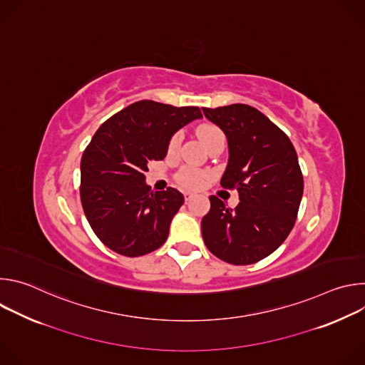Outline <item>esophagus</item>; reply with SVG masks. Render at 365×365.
<instances>
[{"mask_svg": "<svg viewBox=\"0 0 365 365\" xmlns=\"http://www.w3.org/2000/svg\"><path fill=\"white\" fill-rule=\"evenodd\" d=\"M183 195H185V199H186V200H190V199L193 197V193H192V192H185Z\"/></svg>", "mask_w": 365, "mask_h": 365, "instance_id": "1", "label": "esophagus"}]
</instances>
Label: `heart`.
<instances>
[{
    "instance_id": "heart-1",
    "label": "heart",
    "mask_w": 365,
    "mask_h": 365,
    "mask_svg": "<svg viewBox=\"0 0 365 365\" xmlns=\"http://www.w3.org/2000/svg\"><path fill=\"white\" fill-rule=\"evenodd\" d=\"M197 137L202 141V144L207 148L211 147L212 144H215L217 141H224V133L214 124H203L199 127L197 130ZM182 140V134L180 133H175L168 144V153L169 154H175L179 144ZM206 180V175L203 172L195 170V169H182L178 173V182L183 186V187H190V189H197L200 187Z\"/></svg>"
}]
</instances>
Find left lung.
Returning <instances> with one entry per match:
<instances>
[{"label":"left lung","instance_id":"8db88e82","mask_svg":"<svg viewBox=\"0 0 365 365\" xmlns=\"http://www.w3.org/2000/svg\"><path fill=\"white\" fill-rule=\"evenodd\" d=\"M202 111L227 135L230 159L221 186L240 196L234 210L210 196L203 242L230 264H254L276 251L294 227L303 195L296 150L276 124L245 103Z\"/></svg>","mask_w":365,"mask_h":365}]
</instances>
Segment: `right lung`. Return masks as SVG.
<instances>
[{"label": "right lung", "mask_w": 365, "mask_h": 365, "mask_svg": "<svg viewBox=\"0 0 365 365\" xmlns=\"http://www.w3.org/2000/svg\"><path fill=\"white\" fill-rule=\"evenodd\" d=\"M202 118L197 107L138 101L103 123L81 160V202L95 235L113 251L140 257L162 247L183 195L145 185L148 163L163 160L170 137Z\"/></svg>", "instance_id": "right-lung-1"}]
</instances>
